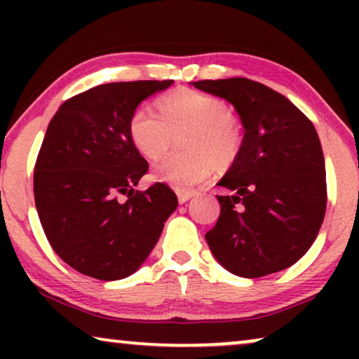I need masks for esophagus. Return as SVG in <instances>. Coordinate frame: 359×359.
<instances>
[{
	"mask_svg": "<svg viewBox=\"0 0 359 359\" xmlns=\"http://www.w3.org/2000/svg\"><path fill=\"white\" fill-rule=\"evenodd\" d=\"M176 196H178L180 204H184V203H188V201H189L191 198H193L194 193H193V191H183V189H178V191H176Z\"/></svg>",
	"mask_w": 359,
	"mask_h": 359,
	"instance_id": "esophagus-1",
	"label": "esophagus"
}]
</instances>
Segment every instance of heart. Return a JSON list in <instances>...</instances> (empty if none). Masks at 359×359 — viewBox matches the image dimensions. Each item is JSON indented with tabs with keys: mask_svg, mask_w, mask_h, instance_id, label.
<instances>
[{
	"mask_svg": "<svg viewBox=\"0 0 359 359\" xmlns=\"http://www.w3.org/2000/svg\"><path fill=\"white\" fill-rule=\"evenodd\" d=\"M160 116L142 104L129 119V137L137 150L154 160L168 149L173 135H181V149L188 154H170L151 168V176L175 189H191L209 178L215 163H227L237 155L240 137L219 97L181 90L158 101Z\"/></svg>",
	"mask_w": 359,
	"mask_h": 359,
	"instance_id": "b5f03b06",
	"label": "heart"
}]
</instances>
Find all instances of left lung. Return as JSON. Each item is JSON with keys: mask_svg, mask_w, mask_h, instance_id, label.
<instances>
[{"mask_svg": "<svg viewBox=\"0 0 359 359\" xmlns=\"http://www.w3.org/2000/svg\"><path fill=\"white\" fill-rule=\"evenodd\" d=\"M229 101L245 129L219 181L220 215L205 233L210 252L240 278H262L299 262L325 217V160L311 121L278 91L248 78L194 81Z\"/></svg>", "mask_w": 359, "mask_h": 359, "instance_id": "left-lung-1", "label": "left lung"}]
</instances>
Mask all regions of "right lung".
Returning <instances> with one entry per match:
<instances>
[{"label": "right lung", "mask_w": 359, "mask_h": 359, "mask_svg": "<svg viewBox=\"0 0 359 359\" xmlns=\"http://www.w3.org/2000/svg\"><path fill=\"white\" fill-rule=\"evenodd\" d=\"M171 85L95 86L63 102L47 127L34 171L37 214L53 252L81 274L101 281L134 274L178 205L163 183L135 191L149 163L129 137L132 112Z\"/></svg>", "instance_id": "right-lung-1"}]
</instances>
